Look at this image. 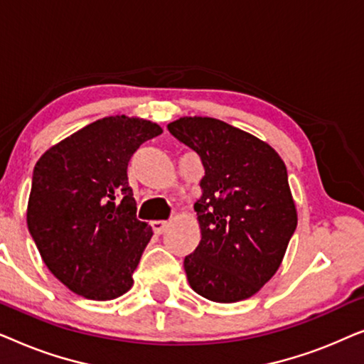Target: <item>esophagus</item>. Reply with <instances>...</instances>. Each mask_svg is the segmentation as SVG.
Listing matches in <instances>:
<instances>
[{"label": "esophagus", "mask_w": 364, "mask_h": 364, "mask_svg": "<svg viewBox=\"0 0 364 364\" xmlns=\"http://www.w3.org/2000/svg\"><path fill=\"white\" fill-rule=\"evenodd\" d=\"M151 225H152L154 233L161 235V233H164V230H166V228L168 227V222H166V220H154Z\"/></svg>", "instance_id": "34e87169"}]
</instances>
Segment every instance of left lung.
Listing matches in <instances>:
<instances>
[{"mask_svg": "<svg viewBox=\"0 0 364 364\" xmlns=\"http://www.w3.org/2000/svg\"><path fill=\"white\" fill-rule=\"evenodd\" d=\"M167 129L205 168L193 205L202 240L183 260L187 280L207 300H247L275 275L296 228L285 162L218 119L182 117Z\"/></svg>", "mask_w": 364, "mask_h": 364, "instance_id": "8db88e82", "label": "left lung"}]
</instances>
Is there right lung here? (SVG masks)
<instances>
[{
  "mask_svg": "<svg viewBox=\"0 0 364 364\" xmlns=\"http://www.w3.org/2000/svg\"><path fill=\"white\" fill-rule=\"evenodd\" d=\"M162 134L137 117L112 116L82 127L36 162L28 228L49 272L89 300H114L152 237L136 215L127 166L134 152Z\"/></svg>",
  "mask_w": 364,
  "mask_h": 364,
  "instance_id": "right-lung-1",
  "label": "right lung"
}]
</instances>
